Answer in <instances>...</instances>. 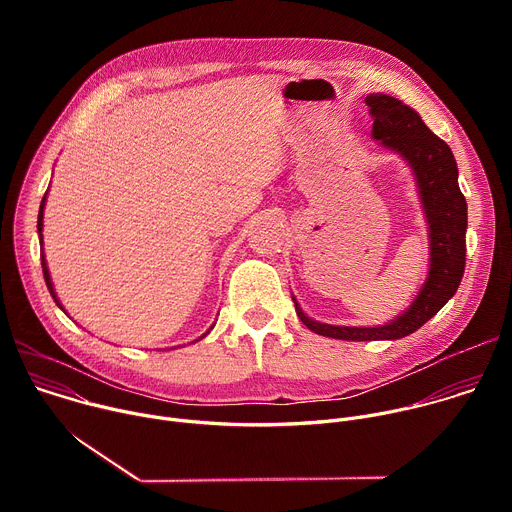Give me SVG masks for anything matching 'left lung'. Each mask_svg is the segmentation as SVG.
<instances>
[{
  "instance_id": "1",
  "label": "left lung",
  "mask_w": 512,
  "mask_h": 512,
  "mask_svg": "<svg viewBox=\"0 0 512 512\" xmlns=\"http://www.w3.org/2000/svg\"><path fill=\"white\" fill-rule=\"evenodd\" d=\"M373 117V137L397 152L413 170L429 229V273L413 304L385 326H332L308 318L296 298L300 320L316 334L338 340H397L419 330L458 291L466 267L468 206L458 186V166L450 145L429 131L417 111L389 95L364 99Z\"/></svg>"
}]
</instances>
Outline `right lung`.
Listing matches in <instances>:
<instances>
[{
  "label": "right lung",
  "mask_w": 512,
  "mask_h": 512,
  "mask_svg": "<svg viewBox=\"0 0 512 512\" xmlns=\"http://www.w3.org/2000/svg\"><path fill=\"white\" fill-rule=\"evenodd\" d=\"M44 202H46V194H44V198H42V204H40V212H38V235H40V245H42V218H44ZM40 259H42V273H44V281H46V287H48V291H50V296H52V300L56 302V306L62 310V304L58 302V298H56V291H54V285H52V279H50V273H48V267H46V259H44V251H40ZM210 330H212V326H210ZM208 334V332H206ZM206 334H202L200 338H204Z\"/></svg>",
  "instance_id": "right-lung-1"
}]
</instances>
